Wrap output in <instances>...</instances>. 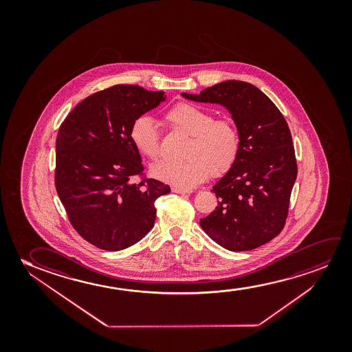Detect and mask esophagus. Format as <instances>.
<instances>
[{
    "label": "esophagus",
    "instance_id": "1",
    "mask_svg": "<svg viewBox=\"0 0 352 352\" xmlns=\"http://www.w3.org/2000/svg\"><path fill=\"white\" fill-rule=\"evenodd\" d=\"M172 191L174 193H182V195H185V193H191V191H188V190H184V188H172Z\"/></svg>",
    "mask_w": 352,
    "mask_h": 352
}]
</instances>
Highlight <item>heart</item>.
I'll list each match as a JSON object with an SVG mask.
<instances>
[{
  "label": "heart",
  "instance_id": "heart-1",
  "mask_svg": "<svg viewBox=\"0 0 352 352\" xmlns=\"http://www.w3.org/2000/svg\"><path fill=\"white\" fill-rule=\"evenodd\" d=\"M170 130L188 135L184 162H160L151 174L164 183L191 190L210 175L221 177L236 164L241 153V133L230 118H217L212 111L191 103H179L164 116ZM130 140L135 149L145 159H159L160 133L149 116L137 118L130 129Z\"/></svg>",
  "mask_w": 352,
  "mask_h": 352
}]
</instances>
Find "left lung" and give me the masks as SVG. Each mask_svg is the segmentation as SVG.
<instances>
[{
  "mask_svg": "<svg viewBox=\"0 0 352 352\" xmlns=\"http://www.w3.org/2000/svg\"><path fill=\"white\" fill-rule=\"evenodd\" d=\"M196 102L226 107L241 133L236 164L212 186L217 207L199 220L204 232L231 251L252 250L283 231L297 178V161L289 125L278 107L250 82L226 80Z\"/></svg>",
  "mask_w": 352,
  "mask_h": 352,
  "instance_id": "8db88e82",
  "label": "left lung"
}]
</instances>
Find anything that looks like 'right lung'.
Instances as JSON below:
<instances>
[{
    "instance_id": "add662e5",
    "label": "right lung",
    "mask_w": 352,
    "mask_h": 352,
    "mask_svg": "<svg viewBox=\"0 0 352 352\" xmlns=\"http://www.w3.org/2000/svg\"><path fill=\"white\" fill-rule=\"evenodd\" d=\"M164 100V91L119 84L82 100L58 129L55 188L73 228L102 250L140 241L154 226L155 201L170 191L144 177L130 140L132 122Z\"/></svg>"
}]
</instances>
